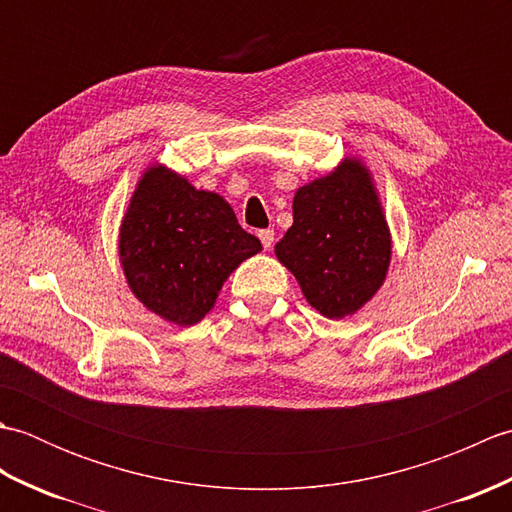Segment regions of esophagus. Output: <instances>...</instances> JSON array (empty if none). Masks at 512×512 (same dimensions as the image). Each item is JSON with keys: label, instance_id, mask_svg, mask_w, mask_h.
I'll return each mask as SVG.
<instances>
[{"label": "esophagus", "instance_id": "obj_1", "mask_svg": "<svg viewBox=\"0 0 512 512\" xmlns=\"http://www.w3.org/2000/svg\"><path fill=\"white\" fill-rule=\"evenodd\" d=\"M257 237H259V242H262L264 248H270V246L275 244V231H273V228H262V231H257Z\"/></svg>", "mask_w": 512, "mask_h": 512}]
</instances>
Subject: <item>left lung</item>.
Instances as JSON below:
<instances>
[{"label": "left lung", "mask_w": 512, "mask_h": 512, "mask_svg": "<svg viewBox=\"0 0 512 512\" xmlns=\"http://www.w3.org/2000/svg\"><path fill=\"white\" fill-rule=\"evenodd\" d=\"M275 255L328 319L356 314L385 284L391 233L376 184L358 158L297 189Z\"/></svg>", "instance_id": "obj_1"}]
</instances>
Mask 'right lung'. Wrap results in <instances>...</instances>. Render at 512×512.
Wrapping results in <instances>:
<instances>
[{"label":"right lung","mask_w":512,"mask_h":512,"mask_svg":"<svg viewBox=\"0 0 512 512\" xmlns=\"http://www.w3.org/2000/svg\"><path fill=\"white\" fill-rule=\"evenodd\" d=\"M259 250L220 193L195 189L160 162L140 176L118 231L129 290L182 328L213 310L228 275Z\"/></svg>","instance_id":"right-lung-1"}]
</instances>
